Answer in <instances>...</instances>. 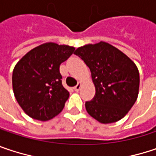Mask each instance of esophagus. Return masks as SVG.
<instances>
[{
	"mask_svg": "<svg viewBox=\"0 0 156 156\" xmlns=\"http://www.w3.org/2000/svg\"><path fill=\"white\" fill-rule=\"evenodd\" d=\"M80 87H81V82H78L77 86H76V87H74V90L78 92V91H79Z\"/></svg>",
	"mask_w": 156,
	"mask_h": 156,
	"instance_id": "34e87169",
	"label": "esophagus"
}]
</instances>
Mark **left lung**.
<instances>
[{"label": "left lung", "instance_id": "left-lung-1", "mask_svg": "<svg viewBox=\"0 0 156 156\" xmlns=\"http://www.w3.org/2000/svg\"><path fill=\"white\" fill-rule=\"evenodd\" d=\"M74 54L90 69L95 87L94 98L86 102L88 114L104 124L122 119L138 95L139 72L136 64L105 42L78 47Z\"/></svg>", "mask_w": 156, "mask_h": 156}]
</instances>
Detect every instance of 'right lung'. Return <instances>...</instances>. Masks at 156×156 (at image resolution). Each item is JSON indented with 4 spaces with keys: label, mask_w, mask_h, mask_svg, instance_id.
I'll use <instances>...</instances> for the list:
<instances>
[{
    "label": "right lung",
    "mask_w": 156,
    "mask_h": 156,
    "mask_svg": "<svg viewBox=\"0 0 156 156\" xmlns=\"http://www.w3.org/2000/svg\"><path fill=\"white\" fill-rule=\"evenodd\" d=\"M74 50L72 46L46 43L29 51L16 64L12 73L13 92L29 117L46 121L62 111L69 93L62 84L60 65Z\"/></svg>",
    "instance_id": "right-lung-1"
}]
</instances>
